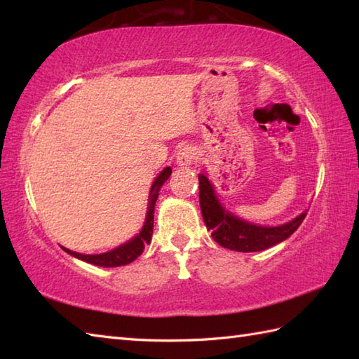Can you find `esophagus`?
<instances>
[{"instance_id": "obj_1", "label": "esophagus", "mask_w": 359, "mask_h": 359, "mask_svg": "<svg viewBox=\"0 0 359 359\" xmlns=\"http://www.w3.org/2000/svg\"><path fill=\"white\" fill-rule=\"evenodd\" d=\"M194 162V149L191 147L182 148L177 152V165L182 168H189Z\"/></svg>"}]
</instances>
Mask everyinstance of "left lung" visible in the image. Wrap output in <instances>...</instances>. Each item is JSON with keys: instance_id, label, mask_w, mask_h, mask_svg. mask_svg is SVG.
<instances>
[{"instance_id": "1", "label": "left lung", "mask_w": 359, "mask_h": 359, "mask_svg": "<svg viewBox=\"0 0 359 359\" xmlns=\"http://www.w3.org/2000/svg\"><path fill=\"white\" fill-rule=\"evenodd\" d=\"M199 201L203 222L211 231V238L220 247L242 251V253L262 251L285 241L299 228L307 216V211H302L293 220L278 226H262L247 222L233 216L220 205L212 184L203 172L199 174Z\"/></svg>"}]
</instances>
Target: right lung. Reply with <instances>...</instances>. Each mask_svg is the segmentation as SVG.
Returning a JSON list of instances; mask_svg holds the SVG:
<instances>
[{
  "instance_id": "right-lung-1",
  "label": "right lung",
  "mask_w": 359,
  "mask_h": 359,
  "mask_svg": "<svg viewBox=\"0 0 359 359\" xmlns=\"http://www.w3.org/2000/svg\"><path fill=\"white\" fill-rule=\"evenodd\" d=\"M170 175H171V168L168 166L157 175L154 184H152L151 191H149V199H148L147 219H144L142 231L137 234L135 238L128 241L126 243H123V245H120L111 251H106V253H102V255H80V253H75V251L65 248L66 253H69L71 256L77 259H81V261H85L88 264L98 265V266H120V265H126L135 261V259L143 253L144 245L151 242L152 228H154V207L160 193V188H162V185L168 180Z\"/></svg>"
}]
</instances>
